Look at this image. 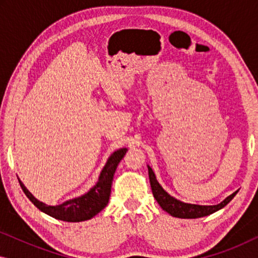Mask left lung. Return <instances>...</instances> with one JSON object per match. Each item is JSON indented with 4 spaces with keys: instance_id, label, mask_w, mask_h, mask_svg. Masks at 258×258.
<instances>
[{
    "instance_id": "obj_1",
    "label": "left lung",
    "mask_w": 258,
    "mask_h": 258,
    "mask_svg": "<svg viewBox=\"0 0 258 258\" xmlns=\"http://www.w3.org/2000/svg\"><path fill=\"white\" fill-rule=\"evenodd\" d=\"M148 171H149V179H150V185L151 190H153V195L155 200L157 201V203L160 204L161 208L163 210L167 211L168 214H170L171 216L179 217V218H199L203 216H208V215L215 213V211L222 209V208L227 206L230 201L234 199L237 191L231 194L230 196H228L223 202L216 206H197V204H188L183 203L181 201L174 199V197L169 195L167 191H164L163 188L158 184L156 177L153 169L148 167Z\"/></svg>"
}]
</instances>
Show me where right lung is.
<instances>
[{"label":"right lung","instance_id":"obj_1","mask_svg":"<svg viewBox=\"0 0 258 258\" xmlns=\"http://www.w3.org/2000/svg\"><path fill=\"white\" fill-rule=\"evenodd\" d=\"M126 150L128 149L123 148V149L115 151L109 157L107 164L104 165L103 170L101 172L97 184L89 192L81 197H77V199L67 201L64 203L59 204V206H45L44 203L35 199L28 191V189L24 186L23 183L19 179L20 185L28 199L34 203V206H36L43 213L50 215L51 217L66 222H81L90 220L91 217L97 215L108 204L111 192V183L116 168H117L119 161L124 157Z\"/></svg>","mask_w":258,"mask_h":258}]
</instances>
